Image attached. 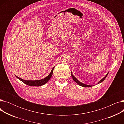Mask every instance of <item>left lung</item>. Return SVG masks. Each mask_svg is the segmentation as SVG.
Instances as JSON below:
<instances>
[{
  "mask_svg": "<svg viewBox=\"0 0 124 124\" xmlns=\"http://www.w3.org/2000/svg\"><path fill=\"white\" fill-rule=\"evenodd\" d=\"M108 73H107V74L102 79H101L99 82V83H97V84H99V83H101V82H102L105 79V78H106L107 77V75H108ZM71 76H72V78H73V79L74 80V81L76 82V83H77L78 84H79V85H80V86H82V87H91V86H92V85H87V84H84V83H82V82H80L79 81H78V80L76 78V77H75L74 76H73V75L72 74V72H71Z\"/></svg>",
  "mask_w": 124,
  "mask_h": 124,
  "instance_id": "obj_1",
  "label": "left lung"
}]
</instances>
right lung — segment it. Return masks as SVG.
I'll return each instance as SVG.
<instances>
[{"label":"right lung","mask_w":124,"mask_h":124,"mask_svg":"<svg viewBox=\"0 0 124 124\" xmlns=\"http://www.w3.org/2000/svg\"><path fill=\"white\" fill-rule=\"evenodd\" d=\"M54 69V67L53 68V69H52L50 73L49 74V75L48 76H47V77H46L45 78L41 79V80H25L24 79H23L22 78H20L18 77H17V76L16 75V78L20 80L21 81H22V82H23L24 83H25V84H27L29 86H40L41 85H44V84L46 83L51 78V77L52 76V74H53V70Z\"/></svg>","instance_id":"add662e5"}]
</instances>
